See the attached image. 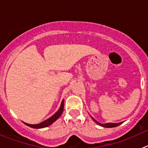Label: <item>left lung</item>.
Returning a JSON list of instances; mask_svg holds the SVG:
<instances>
[{
  "label": "left lung",
  "instance_id": "8db88e82",
  "mask_svg": "<svg viewBox=\"0 0 148 148\" xmlns=\"http://www.w3.org/2000/svg\"><path fill=\"white\" fill-rule=\"evenodd\" d=\"M91 118H92V119L93 120L96 124H98V125H100V126L101 127H117L119 126V125H120L121 123H122V122H120V123H106V124H101V123L98 122L97 121H95V120L92 118V116H91Z\"/></svg>",
  "mask_w": 148,
  "mask_h": 148
}]
</instances>
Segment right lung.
<instances>
[{"label":"right lung","instance_id":"add662e5","mask_svg":"<svg viewBox=\"0 0 148 148\" xmlns=\"http://www.w3.org/2000/svg\"><path fill=\"white\" fill-rule=\"evenodd\" d=\"M64 101L63 100L61 101V106H60V108L58 109V110L55 113L53 116H52L50 118H49L48 119L45 120V121H42V122L39 123V124H37V125H29V124H27V123L23 122L25 125H27V126L30 127L32 128H36V129H39V128H44L46 127H48L49 125H51L53 124L54 121H56V120L58 119L59 118L61 115L62 114L63 110H64Z\"/></svg>","mask_w":148,"mask_h":148}]
</instances>
